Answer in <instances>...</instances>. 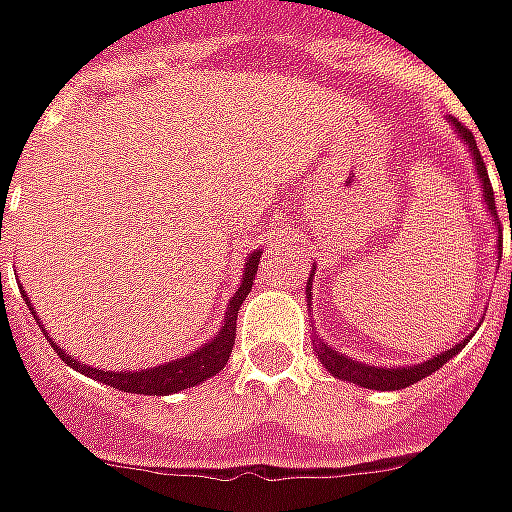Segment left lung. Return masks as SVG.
Returning a JSON list of instances; mask_svg holds the SVG:
<instances>
[{
	"label": "left lung",
	"mask_w": 512,
	"mask_h": 512,
	"mask_svg": "<svg viewBox=\"0 0 512 512\" xmlns=\"http://www.w3.org/2000/svg\"><path fill=\"white\" fill-rule=\"evenodd\" d=\"M452 127L460 132V138L466 141L468 149H471V157H474V166H477V177L482 182V194H485V205L491 210L493 221L499 224V216H496V202H493V188L491 180H488V169H485V163H482L480 149H477V141H474V135L471 130H466L460 121L452 119ZM502 257V255H499ZM307 291H310V285H307ZM468 341V338H466ZM466 341L455 343L452 349H446L441 355L430 357L427 363H418V366H399V368H380V366H368V363H357L352 357L341 355V352H335L332 346L316 338V355L318 360L324 363V368L330 371L332 377H338V380L346 382H355L360 388H371V391H399V388H407V385H413V382L424 380V377H430L432 371H438V368L449 360V357H455Z\"/></svg>",
	"instance_id": "8db88e82"
}]
</instances>
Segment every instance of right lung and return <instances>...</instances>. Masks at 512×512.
<instances>
[{
  "instance_id": "add662e5",
  "label": "right lung",
  "mask_w": 512,
  "mask_h": 512,
  "mask_svg": "<svg viewBox=\"0 0 512 512\" xmlns=\"http://www.w3.org/2000/svg\"><path fill=\"white\" fill-rule=\"evenodd\" d=\"M260 255H263V252L257 249V252H252V255L246 257L241 288L235 291V296L230 299V305H227V313H224V324H221L219 335H216V338H210L205 346H199V349L191 352V355L169 360V363H163V366L135 368V371H102L99 366L96 368L85 366V363H80L74 355L63 352V349L49 338V332H44V335L52 341L55 352L60 355V360H63L66 366L77 368V371L85 374V377H94V380H99L102 385H110V388H116V391L144 393V396H166V393H177V391H185V388H194V385H199V382H205L207 377H216L221 368L227 366V360H230L232 343H235V321H238V310H241V305H244L246 293L252 291V285H255ZM21 296H24V293H21ZM24 302L30 305V299H24ZM32 316L38 318V313L32 310ZM38 327H44V324H41V318H38Z\"/></svg>"
}]
</instances>
